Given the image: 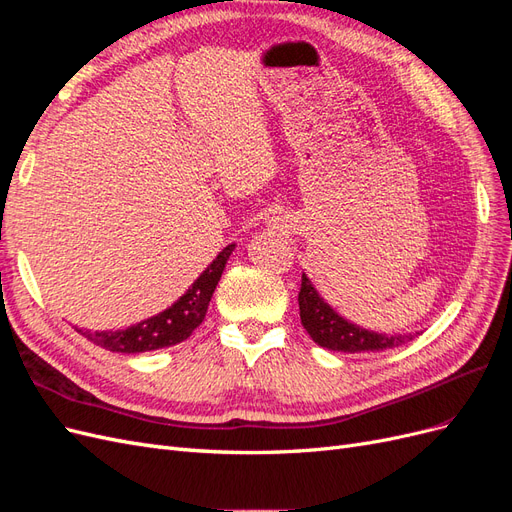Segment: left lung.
Returning <instances> with one entry per match:
<instances>
[{"label":"left lung","mask_w":512,"mask_h":512,"mask_svg":"<svg viewBox=\"0 0 512 512\" xmlns=\"http://www.w3.org/2000/svg\"><path fill=\"white\" fill-rule=\"evenodd\" d=\"M301 324L309 337L322 348L335 352H378L397 348L410 342L414 335H382L356 327L350 320L339 316L335 309L324 301L309 277L303 273L299 292Z\"/></svg>","instance_id":"1"}]
</instances>
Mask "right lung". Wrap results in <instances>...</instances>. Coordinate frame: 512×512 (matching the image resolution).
<instances>
[{"label":"right lung","mask_w":512,"mask_h":512,"mask_svg":"<svg viewBox=\"0 0 512 512\" xmlns=\"http://www.w3.org/2000/svg\"><path fill=\"white\" fill-rule=\"evenodd\" d=\"M235 243L226 245L196 282L164 312L119 331H79L100 348L123 354H138L181 344L205 320L213 290L218 286Z\"/></svg>","instance_id":"right-lung-1"}]
</instances>
